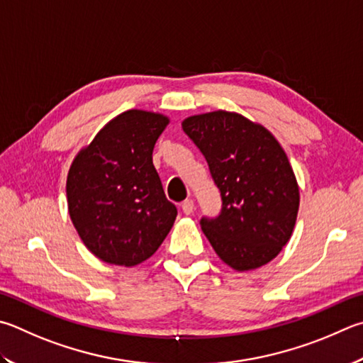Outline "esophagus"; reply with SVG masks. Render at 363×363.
<instances>
[{
    "label": "esophagus",
    "mask_w": 363,
    "mask_h": 363,
    "mask_svg": "<svg viewBox=\"0 0 363 363\" xmlns=\"http://www.w3.org/2000/svg\"><path fill=\"white\" fill-rule=\"evenodd\" d=\"M181 208H182L184 214H192L195 209V203H194V200H186V201H182Z\"/></svg>",
    "instance_id": "1"
}]
</instances>
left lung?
I'll list each match as a JSON object with an SVG mask.
<instances>
[{"instance_id": "left-lung-1", "label": "left lung", "mask_w": 363, "mask_h": 363, "mask_svg": "<svg viewBox=\"0 0 363 363\" xmlns=\"http://www.w3.org/2000/svg\"><path fill=\"white\" fill-rule=\"evenodd\" d=\"M182 130L201 150L222 196L216 219L200 220L216 254L236 272L272 262L291 240L300 192L278 140L245 116H190Z\"/></svg>"}]
</instances>
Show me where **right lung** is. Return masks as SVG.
Listing matches in <instances>:
<instances>
[{"label":"right lung","mask_w":363,"mask_h":363,"mask_svg":"<svg viewBox=\"0 0 363 363\" xmlns=\"http://www.w3.org/2000/svg\"><path fill=\"white\" fill-rule=\"evenodd\" d=\"M169 118L130 109L98 131L72 160L68 213L91 254L111 265L135 267L160 247L177 209L164 196L152 150Z\"/></svg>","instance_id":"right-lung-1"}]
</instances>
